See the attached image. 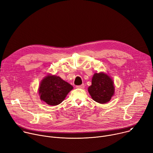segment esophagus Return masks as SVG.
<instances>
[{
	"label": "esophagus",
	"instance_id": "34e87169",
	"mask_svg": "<svg viewBox=\"0 0 153 153\" xmlns=\"http://www.w3.org/2000/svg\"><path fill=\"white\" fill-rule=\"evenodd\" d=\"M76 88H81V89H83V88H85V85L83 83V84H82V85H77V86H76Z\"/></svg>",
	"mask_w": 153,
	"mask_h": 153
}]
</instances>
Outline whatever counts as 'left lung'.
I'll use <instances>...</instances> for the list:
<instances>
[{
	"instance_id": "obj_1",
	"label": "left lung",
	"mask_w": 153,
	"mask_h": 153,
	"mask_svg": "<svg viewBox=\"0 0 153 153\" xmlns=\"http://www.w3.org/2000/svg\"><path fill=\"white\" fill-rule=\"evenodd\" d=\"M88 90L94 101L105 103L110 100L114 94L113 81L107 74L102 73H95L92 79V85Z\"/></svg>"
}]
</instances>
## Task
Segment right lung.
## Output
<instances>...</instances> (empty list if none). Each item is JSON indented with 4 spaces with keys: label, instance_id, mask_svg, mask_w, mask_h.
Listing matches in <instances>:
<instances>
[{
    "label": "right lung",
    "instance_id": "add662e5",
    "mask_svg": "<svg viewBox=\"0 0 153 153\" xmlns=\"http://www.w3.org/2000/svg\"><path fill=\"white\" fill-rule=\"evenodd\" d=\"M73 87L60 77L48 76L42 81L39 93L40 99L50 105H57L62 102Z\"/></svg>",
    "mask_w": 153,
    "mask_h": 153
}]
</instances>
